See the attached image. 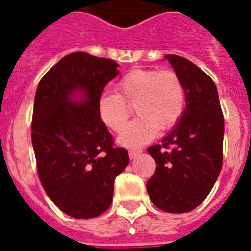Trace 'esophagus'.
I'll list each match as a JSON object with an SVG mask.
<instances>
[{"label":"esophagus","instance_id":"34e87169","mask_svg":"<svg viewBox=\"0 0 251 251\" xmlns=\"http://www.w3.org/2000/svg\"><path fill=\"white\" fill-rule=\"evenodd\" d=\"M142 152H143V151L140 150V148H132V150H130L129 151V156H130V158H135L136 156H139L140 153H142Z\"/></svg>","mask_w":251,"mask_h":251}]
</instances>
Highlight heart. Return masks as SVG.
<instances>
[{"mask_svg": "<svg viewBox=\"0 0 251 251\" xmlns=\"http://www.w3.org/2000/svg\"><path fill=\"white\" fill-rule=\"evenodd\" d=\"M185 89L172 69H132L116 83L115 94H103L98 101L100 120L108 129L121 134L134 105L138 117L120 138L124 146H139L151 140L158 129L178 124L184 111Z\"/></svg>", "mask_w": 251, "mask_h": 251, "instance_id": "obj_1", "label": "heart"}]
</instances>
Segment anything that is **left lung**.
<instances>
[{
  "label": "left lung",
  "instance_id": "1",
  "mask_svg": "<svg viewBox=\"0 0 251 251\" xmlns=\"http://www.w3.org/2000/svg\"><path fill=\"white\" fill-rule=\"evenodd\" d=\"M185 89V109L161 144L147 148L156 172L147 182L152 202L166 213H188L210 193L223 161L225 119L213 79L179 55H166Z\"/></svg>",
  "mask_w": 251,
  "mask_h": 251
}]
</instances>
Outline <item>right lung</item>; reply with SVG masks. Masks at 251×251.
<instances>
[{"instance_id":"obj_1","label":"right lung","mask_w":251,"mask_h":251,"mask_svg":"<svg viewBox=\"0 0 251 251\" xmlns=\"http://www.w3.org/2000/svg\"><path fill=\"white\" fill-rule=\"evenodd\" d=\"M115 60L87 52L60 59L41 78L32 117L38 178L56 206L76 219L99 217L111 206L116 176L129 164L115 146L98 101L119 75ZM81 91L84 99L72 100Z\"/></svg>"}]
</instances>
